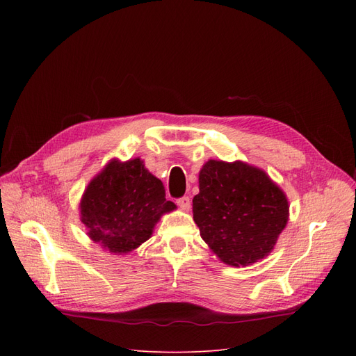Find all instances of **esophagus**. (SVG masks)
<instances>
[{
  "instance_id": "1",
  "label": "esophagus",
  "mask_w": 356,
  "mask_h": 356,
  "mask_svg": "<svg viewBox=\"0 0 356 356\" xmlns=\"http://www.w3.org/2000/svg\"><path fill=\"white\" fill-rule=\"evenodd\" d=\"M177 204L184 211H188L190 207H191V200H190L188 196H182V197L177 199Z\"/></svg>"
}]
</instances>
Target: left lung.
Wrapping results in <instances>:
<instances>
[{"mask_svg":"<svg viewBox=\"0 0 356 356\" xmlns=\"http://www.w3.org/2000/svg\"><path fill=\"white\" fill-rule=\"evenodd\" d=\"M193 218L202 239L229 266L270 254L288 221V200L266 172L242 161L209 160L199 174Z\"/></svg>","mask_w":356,"mask_h":356,"instance_id":"1","label":"left lung"}]
</instances>
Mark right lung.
Returning <instances> with one entry per match:
<instances>
[{"mask_svg":"<svg viewBox=\"0 0 356 356\" xmlns=\"http://www.w3.org/2000/svg\"><path fill=\"white\" fill-rule=\"evenodd\" d=\"M81 221L90 239L114 254H126L145 242L161 213L175 209L161 181L139 159L113 160L84 191Z\"/></svg>","mask_w":356,"mask_h":356,"instance_id":"right-lung-1","label":"right lung"}]
</instances>
